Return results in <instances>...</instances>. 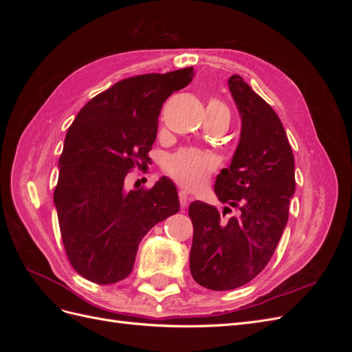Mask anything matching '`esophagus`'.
<instances>
[{"label":"esophagus","instance_id":"obj_1","mask_svg":"<svg viewBox=\"0 0 352 352\" xmlns=\"http://www.w3.org/2000/svg\"><path fill=\"white\" fill-rule=\"evenodd\" d=\"M179 201H180V207L186 208L188 204L190 202V197L188 195L186 190H179Z\"/></svg>","mask_w":352,"mask_h":352}]
</instances>
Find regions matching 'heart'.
<instances>
[{
  "mask_svg": "<svg viewBox=\"0 0 352 352\" xmlns=\"http://www.w3.org/2000/svg\"><path fill=\"white\" fill-rule=\"evenodd\" d=\"M207 110L229 114L226 105L219 100H211L207 105ZM164 167L175 182L186 189L195 190L207 182L210 173L214 168V162L206 153L197 150H180L167 158Z\"/></svg>",
  "mask_w": 352,
  "mask_h": 352,
  "instance_id": "1",
  "label": "heart"
}]
</instances>
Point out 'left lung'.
I'll use <instances>...</instances> for the list:
<instances>
[{"mask_svg": "<svg viewBox=\"0 0 352 352\" xmlns=\"http://www.w3.org/2000/svg\"><path fill=\"white\" fill-rule=\"evenodd\" d=\"M229 89L242 119L241 140L232 163L216 177L214 192L223 212L194 201L189 254L190 274L212 291H230L252 280L278 247L295 192V163L279 116L239 74ZM236 210V214H226Z\"/></svg>", "mask_w": 352, "mask_h": 352, "instance_id": "obj_1", "label": "left lung"}]
</instances>
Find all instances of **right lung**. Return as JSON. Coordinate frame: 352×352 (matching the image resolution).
<instances>
[{"mask_svg": "<svg viewBox=\"0 0 352 352\" xmlns=\"http://www.w3.org/2000/svg\"><path fill=\"white\" fill-rule=\"evenodd\" d=\"M192 76L194 67H185L123 79L70 124L54 204L67 258L85 279L110 285L127 278L148 230L179 211L170 179L127 192L124 177L150 160L164 101Z\"/></svg>", "mask_w": 352, "mask_h": 352, "instance_id": "obj_1", "label": "right lung"}]
</instances>
